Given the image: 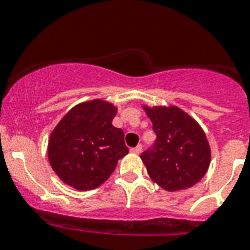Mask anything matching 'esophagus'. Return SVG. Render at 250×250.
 I'll list each match as a JSON object with an SVG mask.
<instances>
[{
  "label": "esophagus",
  "mask_w": 250,
  "mask_h": 250,
  "mask_svg": "<svg viewBox=\"0 0 250 250\" xmlns=\"http://www.w3.org/2000/svg\"><path fill=\"white\" fill-rule=\"evenodd\" d=\"M141 151H143V145H137L131 149V153H133V154H140Z\"/></svg>",
  "instance_id": "esophagus-1"
}]
</instances>
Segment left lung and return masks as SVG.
<instances>
[{"label":"left lung","instance_id":"1","mask_svg":"<svg viewBox=\"0 0 250 250\" xmlns=\"http://www.w3.org/2000/svg\"><path fill=\"white\" fill-rule=\"evenodd\" d=\"M157 139L141 154L147 173L168 191L195 185L210 163V149L200 125L176 106L145 107Z\"/></svg>","mask_w":250,"mask_h":250}]
</instances>
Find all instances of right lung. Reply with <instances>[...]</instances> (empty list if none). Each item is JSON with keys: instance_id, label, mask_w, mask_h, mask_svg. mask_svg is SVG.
<instances>
[{"instance_id": "obj_1", "label": "right lung", "mask_w": 250, "mask_h": 250, "mask_svg": "<svg viewBox=\"0 0 250 250\" xmlns=\"http://www.w3.org/2000/svg\"><path fill=\"white\" fill-rule=\"evenodd\" d=\"M117 107L103 100L74 106L59 122L48 140L52 169L77 190L99 188L128 153L125 133L111 125Z\"/></svg>"}]
</instances>
